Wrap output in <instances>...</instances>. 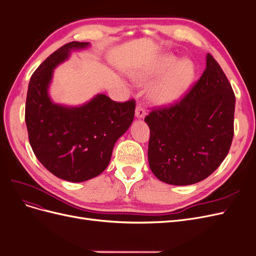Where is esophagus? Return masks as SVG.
<instances>
[{"mask_svg": "<svg viewBox=\"0 0 256 256\" xmlns=\"http://www.w3.org/2000/svg\"><path fill=\"white\" fill-rule=\"evenodd\" d=\"M146 115V111L141 104H138L136 108V116L138 118H144Z\"/></svg>", "mask_w": 256, "mask_h": 256, "instance_id": "34e87169", "label": "esophagus"}]
</instances>
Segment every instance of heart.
Masks as SVG:
<instances>
[{
	"label": "heart",
	"instance_id": "1",
	"mask_svg": "<svg viewBox=\"0 0 256 256\" xmlns=\"http://www.w3.org/2000/svg\"><path fill=\"white\" fill-rule=\"evenodd\" d=\"M164 72L166 74L154 81L147 92L150 102L158 106L173 104L182 98L194 79V66L190 60L178 62L177 56L166 54L152 65L136 74L134 80L140 84H146Z\"/></svg>",
	"mask_w": 256,
	"mask_h": 256
}]
</instances>
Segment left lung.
I'll use <instances>...</instances> for the list:
<instances>
[{
  "mask_svg": "<svg viewBox=\"0 0 256 256\" xmlns=\"http://www.w3.org/2000/svg\"><path fill=\"white\" fill-rule=\"evenodd\" d=\"M235 94L212 54L200 78L180 102L156 108L150 127L148 162L159 180L187 186L205 180L228 156L234 136Z\"/></svg>",
  "mask_w": 256,
  "mask_h": 256,
  "instance_id": "1",
  "label": "left lung"
}]
</instances>
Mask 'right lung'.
Listing matches in <instances>:
<instances>
[{
	"label": "right lung",
	"instance_id": "1",
	"mask_svg": "<svg viewBox=\"0 0 256 256\" xmlns=\"http://www.w3.org/2000/svg\"><path fill=\"white\" fill-rule=\"evenodd\" d=\"M88 46L68 42L46 58L30 76L26 104L28 141L35 156L53 175L72 182L104 171L115 142L130 127L136 110L134 99L118 102L104 94L76 108L51 102L48 88L53 69L70 50Z\"/></svg>",
	"mask_w": 256,
	"mask_h": 256
}]
</instances>
